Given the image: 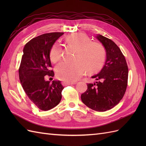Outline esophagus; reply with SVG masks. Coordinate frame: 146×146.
Masks as SVG:
<instances>
[{"label": "esophagus", "instance_id": "1", "mask_svg": "<svg viewBox=\"0 0 146 146\" xmlns=\"http://www.w3.org/2000/svg\"><path fill=\"white\" fill-rule=\"evenodd\" d=\"M63 84L64 85H75L76 84V82H66V81H63Z\"/></svg>", "mask_w": 146, "mask_h": 146}]
</instances>
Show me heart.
<instances>
[{"label":"heart","mask_w":146,"mask_h":146,"mask_svg":"<svg viewBox=\"0 0 146 146\" xmlns=\"http://www.w3.org/2000/svg\"><path fill=\"white\" fill-rule=\"evenodd\" d=\"M66 41L77 48L76 60L72 62L62 61L56 67V76L66 82H75L80 78L86 69L89 72L99 70L105 60V48L101 44L91 41L90 37L83 33H74L66 37ZM62 55V48L58 42L52 46L49 56L52 62L58 61Z\"/></svg>","instance_id":"1"}]
</instances>
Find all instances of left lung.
Masks as SVG:
<instances>
[{
  "instance_id": "left-lung-1",
  "label": "left lung",
  "mask_w": 146,
  "mask_h": 146,
  "mask_svg": "<svg viewBox=\"0 0 146 146\" xmlns=\"http://www.w3.org/2000/svg\"><path fill=\"white\" fill-rule=\"evenodd\" d=\"M96 38L105 48L107 60L101 71L92 77L96 82L87 84L88 89L81 99L90 108L105 111L115 107L124 96L129 69L124 55L115 43L101 35Z\"/></svg>"
}]
</instances>
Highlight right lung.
<instances>
[{
  "instance_id": "1",
  "label": "right lung",
  "mask_w": 146,
  "mask_h": 146,
  "mask_svg": "<svg viewBox=\"0 0 146 146\" xmlns=\"http://www.w3.org/2000/svg\"><path fill=\"white\" fill-rule=\"evenodd\" d=\"M63 32L42 34L31 39L24 46L19 68V80L29 99L43 111L58 105L64 89L60 81H46V76L54 77L50 50Z\"/></svg>"
}]
</instances>
